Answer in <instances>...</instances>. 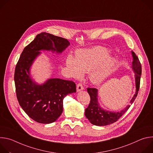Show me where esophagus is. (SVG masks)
<instances>
[{"instance_id":"obj_1","label":"esophagus","mask_w":153,"mask_h":153,"mask_svg":"<svg viewBox=\"0 0 153 153\" xmlns=\"http://www.w3.org/2000/svg\"><path fill=\"white\" fill-rule=\"evenodd\" d=\"M83 90V87L82 86V85L81 83H78L77 85V91L79 92V91H80L81 90Z\"/></svg>"}]
</instances>
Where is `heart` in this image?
<instances>
[{
  "mask_svg": "<svg viewBox=\"0 0 153 153\" xmlns=\"http://www.w3.org/2000/svg\"><path fill=\"white\" fill-rule=\"evenodd\" d=\"M108 55V51L100 47L81 50L77 52L76 59L71 55L68 56L67 67L71 75L76 78L82 76L83 72H90V80L94 84H99L110 74L116 63L113 57L107 58L104 61Z\"/></svg>",
  "mask_w": 153,
  "mask_h": 153,
  "instance_id": "1",
  "label": "heart"
}]
</instances>
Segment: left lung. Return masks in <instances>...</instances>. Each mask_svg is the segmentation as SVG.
<instances>
[{"instance_id":"obj_1","label":"left lung","mask_w":153,"mask_h":153,"mask_svg":"<svg viewBox=\"0 0 153 153\" xmlns=\"http://www.w3.org/2000/svg\"><path fill=\"white\" fill-rule=\"evenodd\" d=\"M133 56L132 68L135 73V82H136V93L130 101V103L132 104L136 99L140 86V77L142 74V67L139 58L136 54L131 51ZM87 91L90 94L91 100L88 108L85 109V114L86 118L90 122L94 125L97 126H106L113 123L116 122L123 114L126 112L128 108L130 107L128 105L123 110L119 112L109 111L102 108L98 102V90L96 88H87Z\"/></svg>"}]
</instances>
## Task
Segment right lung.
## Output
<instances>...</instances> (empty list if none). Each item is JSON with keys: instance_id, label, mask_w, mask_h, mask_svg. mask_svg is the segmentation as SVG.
I'll list each match as a JSON object with an SVG mask.
<instances>
[{"instance_id": "right-lung-1", "label": "right lung", "mask_w": 153, "mask_h": 153, "mask_svg": "<svg viewBox=\"0 0 153 153\" xmlns=\"http://www.w3.org/2000/svg\"><path fill=\"white\" fill-rule=\"evenodd\" d=\"M69 41L47 33H41L22 53L16 65L14 82L19 105L27 114L41 123L55 122L63 111V100L76 92V85L70 80L49 79L39 85L31 78L30 68L34 60L47 50L62 53L70 45Z\"/></svg>"}]
</instances>
